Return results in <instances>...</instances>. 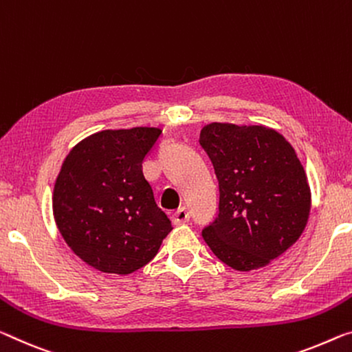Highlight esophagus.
<instances>
[{
	"mask_svg": "<svg viewBox=\"0 0 352 352\" xmlns=\"http://www.w3.org/2000/svg\"><path fill=\"white\" fill-rule=\"evenodd\" d=\"M171 220L173 223L175 225H182L186 223V221L188 220V212H187V208H179L177 210H175V212L171 214Z\"/></svg>",
	"mask_w": 352,
	"mask_h": 352,
	"instance_id": "1",
	"label": "esophagus"
}]
</instances>
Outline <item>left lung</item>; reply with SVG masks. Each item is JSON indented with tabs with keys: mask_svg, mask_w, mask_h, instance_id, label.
<instances>
[{
	"mask_svg": "<svg viewBox=\"0 0 352 352\" xmlns=\"http://www.w3.org/2000/svg\"><path fill=\"white\" fill-rule=\"evenodd\" d=\"M219 179V215L203 239L220 261L248 272L294 245L311 208L307 175L272 127L210 122L199 135Z\"/></svg>",
	"mask_w": 352,
	"mask_h": 352,
	"instance_id": "1",
	"label": "left lung"
}]
</instances>
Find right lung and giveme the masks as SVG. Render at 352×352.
<instances>
[{"mask_svg":"<svg viewBox=\"0 0 352 352\" xmlns=\"http://www.w3.org/2000/svg\"><path fill=\"white\" fill-rule=\"evenodd\" d=\"M157 127L108 129L70 149L53 188V217L75 255L100 272L132 274L173 230L144 179Z\"/></svg>","mask_w":352,"mask_h":352,"instance_id":"obj_1","label":"right lung"}]
</instances>
